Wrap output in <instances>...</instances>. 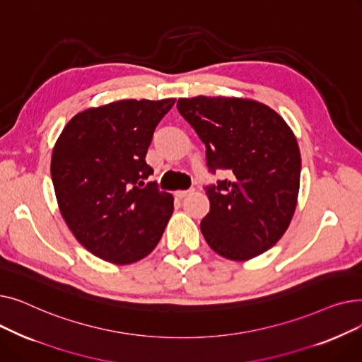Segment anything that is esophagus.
Listing matches in <instances>:
<instances>
[{"label": "esophagus", "instance_id": "obj_1", "mask_svg": "<svg viewBox=\"0 0 362 362\" xmlns=\"http://www.w3.org/2000/svg\"><path fill=\"white\" fill-rule=\"evenodd\" d=\"M194 191H195L194 187L186 189V191H176V197H177V198H185V197H187V195H192Z\"/></svg>", "mask_w": 362, "mask_h": 362}]
</instances>
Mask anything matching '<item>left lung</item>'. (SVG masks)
Wrapping results in <instances>:
<instances>
[{
	"mask_svg": "<svg viewBox=\"0 0 362 362\" xmlns=\"http://www.w3.org/2000/svg\"><path fill=\"white\" fill-rule=\"evenodd\" d=\"M177 110L206 148L211 173L230 177L206 186L210 213L201 232L218 255L248 261L274 246L293 217L300 152L292 129L269 105L248 98H180Z\"/></svg>",
	"mask_w": 362,
	"mask_h": 362,
	"instance_id": "1",
	"label": "left lung"
}]
</instances>
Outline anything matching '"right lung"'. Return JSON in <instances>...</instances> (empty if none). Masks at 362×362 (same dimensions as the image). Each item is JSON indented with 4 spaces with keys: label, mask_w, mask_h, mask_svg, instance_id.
<instances>
[{
    "label": "right lung",
    "mask_w": 362,
    "mask_h": 362,
    "mask_svg": "<svg viewBox=\"0 0 362 362\" xmlns=\"http://www.w3.org/2000/svg\"><path fill=\"white\" fill-rule=\"evenodd\" d=\"M176 103L122 100L81 111L64 126L51 157L60 213L85 248L126 265L152 252L173 214V195L145 183L146 151Z\"/></svg>",
    "instance_id": "right-lung-1"
}]
</instances>
